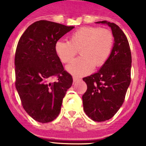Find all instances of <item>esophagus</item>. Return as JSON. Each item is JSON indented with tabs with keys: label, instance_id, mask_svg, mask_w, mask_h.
Segmentation results:
<instances>
[{
	"label": "esophagus",
	"instance_id": "esophagus-1",
	"mask_svg": "<svg viewBox=\"0 0 146 146\" xmlns=\"http://www.w3.org/2000/svg\"><path fill=\"white\" fill-rule=\"evenodd\" d=\"M73 82H78V81H80V78L76 77V76H73Z\"/></svg>",
	"mask_w": 146,
	"mask_h": 146
}]
</instances>
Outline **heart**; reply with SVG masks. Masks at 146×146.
I'll return each instance as SVG.
<instances>
[{
  "label": "heart",
  "mask_w": 146,
  "mask_h": 146,
  "mask_svg": "<svg viewBox=\"0 0 146 146\" xmlns=\"http://www.w3.org/2000/svg\"><path fill=\"white\" fill-rule=\"evenodd\" d=\"M113 44L111 31L94 26H84L71 33L69 41L59 40L55 43V52L66 64L74 58L79 50L81 57L66 66L73 76L89 74L96 67L102 66L110 57Z\"/></svg>",
  "instance_id": "heart-1"
}]
</instances>
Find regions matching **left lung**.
Instances as JSON below:
<instances>
[{"mask_svg":"<svg viewBox=\"0 0 146 146\" xmlns=\"http://www.w3.org/2000/svg\"><path fill=\"white\" fill-rule=\"evenodd\" d=\"M114 42L110 57L97 73L83 78L87 90L82 96L86 114L94 121L111 119L122 106L130 84L131 51L126 35L117 25L108 21Z\"/></svg>","mask_w":146,"mask_h":146,"instance_id":"1","label":"left lung"}]
</instances>
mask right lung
Listing matches in <instances>:
<instances>
[{
    "label": "right lung",
    "mask_w": 146,
    "mask_h": 146,
    "mask_svg": "<svg viewBox=\"0 0 146 146\" xmlns=\"http://www.w3.org/2000/svg\"><path fill=\"white\" fill-rule=\"evenodd\" d=\"M74 26L39 20L19 38L15 54L16 88L26 113L39 123L59 115L62 102L73 78L64 70L55 52V43ZM57 76L56 82L50 79Z\"/></svg>",
    "instance_id": "add662e5"
}]
</instances>
